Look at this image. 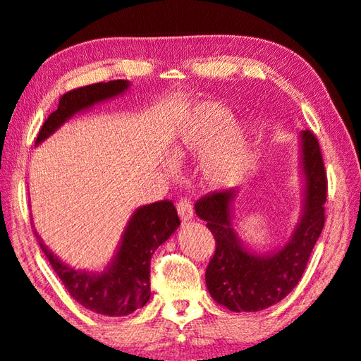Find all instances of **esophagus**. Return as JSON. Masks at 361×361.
Here are the masks:
<instances>
[{
  "instance_id": "obj_1",
  "label": "esophagus",
  "mask_w": 361,
  "mask_h": 361,
  "mask_svg": "<svg viewBox=\"0 0 361 361\" xmlns=\"http://www.w3.org/2000/svg\"><path fill=\"white\" fill-rule=\"evenodd\" d=\"M176 208H178V214L183 221H189L192 218V214H194L192 203L188 197H181L178 200V203H176Z\"/></svg>"
}]
</instances>
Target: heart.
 <instances>
[{
    "instance_id": "b5f03b06",
    "label": "heart",
    "mask_w": 361,
    "mask_h": 361,
    "mask_svg": "<svg viewBox=\"0 0 361 361\" xmlns=\"http://www.w3.org/2000/svg\"><path fill=\"white\" fill-rule=\"evenodd\" d=\"M232 115L216 102H202L192 109L172 147L173 161L202 154V176L209 186H235L247 175L252 162L251 143Z\"/></svg>"
}]
</instances>
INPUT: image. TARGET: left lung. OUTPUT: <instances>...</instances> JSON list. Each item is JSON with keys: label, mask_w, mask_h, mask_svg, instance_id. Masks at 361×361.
Here are the masks:
<instances>
[{"label": "left lung", "mask_w": 361, "mask_h": 361, "mask_svg": "<svg viewBox=\"0 0 361 361\" xmlns=\"http://www.w3.org/2000/svg\"><path fill=\"white\" fill-rule=\"evenodd\" d=\"M301 152L306 178L303 218L289 243L276 254L257 255L241 246L231 221L233 189L208 192L195 202V213L207 221L216 241L205 273L208 292L227 310L254 312L270 307L289 295L303 276L325 224L329 181L319 140L310 129L301 133Z\"/></svg>", "instance_id": "obj_1"}]
</instances>
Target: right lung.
I'll use <instances>...</instances> for the list:
<instances>
[{"label":"right lung","mask_w":361,"mask_h":361,"mask_svg":"<svg viewBox=\"0 0 361 361\" xmlns=\"http://www.w3.org/2000/svg\"><path fill=\"white\" fill-rule=\"evenodd\" d=\"M128 87L129 83L126 80H110L87 85L64 93L60 97L58 109L44 121L36 143L47 139L78 110L120 94ZM178 226V213L170 200L154 202L139 208L129 221L112 265L101 274L69 268L42 245L39 237L37 240L58 278L78 303L93 312L120 317L147 305L152 295L149 265L153 254Z\"/></svg>","instance_id":"right-lung-1"}]
</instances>
